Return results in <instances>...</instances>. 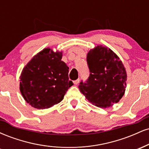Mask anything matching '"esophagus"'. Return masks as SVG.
<instances>
[{"label":"esophagus","mask_w":149,"mask_h":149,"mask_svg":"<svg viewBox=\"0 0 149 149\" xmlns=\"http://www.w3.org/2000/svg\"><path fill=\"white\" fill-rule=\"evenodd\" d=\"M79 81H80V79H79V78H78V79H77V80H74V81H73V84H74V85H78V83H79Z\"/></svg>","instance_id":"34e87169"}]
</instances>
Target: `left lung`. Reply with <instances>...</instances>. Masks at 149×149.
Here are the masks:
<instances>
[{"instance_id":"left-lung-1","label":"left lung","mask_w":149,"mask_h":149,"mask_svg":"<svg viewBox=\"0 0 149 149\" xmlns=\"http://www.w3.org/2000/svg\"><path fill=\"white\" fill-rule=\"evenodd\" d=\"M90 76L78 85L90 103L109 108L118 103L124 95L127 73L122 61L110 48L97 45L87 54Z\"/></svg>"}]
</instances>
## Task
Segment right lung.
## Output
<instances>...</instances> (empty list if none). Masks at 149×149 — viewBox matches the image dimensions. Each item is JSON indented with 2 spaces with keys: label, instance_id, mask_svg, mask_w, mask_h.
Listing matches in <instances>:
<instances>
[{
  "label": "right lung",
  "instance_id": "add662e5",
  "mask_svg": "<svg viewBox=\"0 0 149 149\" xmlns=\"http://www.w3.org/2000/svg\"><path fill=\"white\" fill-rule=\"evenodd\" d=\"M62 52L45 48L24 67L19 90L32 107L45 109L61 102L73 82L69 80V67L63 61Z\"/></svg>",
  "mask_w": 149,
  "mask_h": 149
}]
</instances>
